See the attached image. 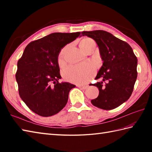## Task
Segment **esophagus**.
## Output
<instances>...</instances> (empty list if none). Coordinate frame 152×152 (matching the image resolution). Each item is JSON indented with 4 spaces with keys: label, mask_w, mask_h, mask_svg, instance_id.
I'll list each match as a JSON object with an SVG mask.
<instances>
[{
    "label": "esophagus",
    "mask_w": 152,
    "mask_h": 152,
    "mask_svg": "<svg viewBox=\"0 0 152 152\" xmlns=\"http://www.w3.org/2000/svg\"><path fill=\"white\" fill-rule=\"evenodd\" d=\"M88 85H83V86H81V85H79L78 86V88H80V89H86L87 88H88Z\"/></svg>",
    "instance_id": "obj_1"
}]
</instances>
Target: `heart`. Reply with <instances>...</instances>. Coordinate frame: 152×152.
Segmentation results:
<instances>
[{
    "instance_id": "b5f03b06",
    "label": "heart",
    "mask_w": 152,
    "mask_h": 152,
    "mask_svg": "<svg viewBox=\"0 0 152 152\" xmlns=\"http://www.w3.org/2000/svg\"><path fill=\"white\" fill-rule=\"evenodd\" d=\"M93 42H95L91 38H84L80 41V47L82 51H84ZM62 53L63 51H61L59 57V64L62 63ZM95 72V66L91 63L71 64L63 70V76L66 81L78 84H82L89 81L92 78Z\"/></svg>"
}]
</instances>
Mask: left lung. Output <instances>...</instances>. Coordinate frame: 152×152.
<instances>
[{"mask_svg":"<svg viewBox=\"0 0 152 152\" xmlns=\"http://www.w3.org/2000/svg\"><path fill=\"white\" fill-rule=\"evenodd\" d=\"M82 36L93 38L97 44L102 66L92 84L99 89L97 98L92 104L103 110H112L127 101L133 91L137 78V58L127 42L108 32L96 30L83 31Z\"/></svg>","mask_w":152,"mask_h":152,"instance_id":"left-lung-1","label":"left lung"}]
</instances>
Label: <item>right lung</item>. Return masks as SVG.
I'll use <instances>...</instances> for the list:
<instances>
[{
    "instance_id": "right-lung-1",
    "label": "right lung",
    "mask_w": 152,
    "mask_h": 152,
    "mask_svg": "<svg viewBox=\"0 0 152 152\" xmlns=\"http://www.w3.org/2000/svg\"><path fill=\"white\" fill-rule=\"evenodd\" d=\"M80 35V32L51 33L30 42L19 59L15 74L19 94L37 114L49 117L66 104L70 89L76 86L59 83L61 76L58 56L63 47Z\"/></svg>"
}]
</instances>
